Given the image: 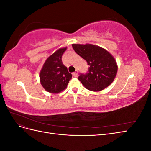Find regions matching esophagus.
I'll return each mask as SVG.
<instances>
[{
  "instance_id": "34e87169",
  "label": "esophagus",
  "mask_w": 151,
  "mask_h": 151,
  "mask_svg": "<svg viewBox=\"0 0 151 151\" xmlns=\"http://www.w3.org/2000/svg\"><path fill=\"white\" fill-rule=\"evenodd\" d=\"M77 74H78V71H77V70H76V72L72 73V75H73V76H74V77H77Z\"/></svg>"
}]
</instances>
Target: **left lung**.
Wrapping results in <instances>:
<instances>
[{
	"label": "left lung",
	"instance_id": "1",
	"mask_svg": "<svg viewBox=\"0 0 151 151\" xmlns=\"http://www.w3.org/2000/svg\"><path fill=\"white\" fill-rule=\"evenodd\" d=\"M72 46L89 65L88 73L81 74L78 77L86 89L100 91L113 83L118 66L115 59L106 50L91 44H72Z\"/></svg>",
	"mask_w": 151,
	"mask_h": 151
}]
</instances>
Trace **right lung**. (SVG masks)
Returning a JSON list of instances; mask_svg holds the SVG:
<instances>
[{
  "mask_svg": "<svg viewBox=\"0 0 151 151\" xmlns=\"http://www.w3.org/2000/svg\"><path fill=\"white\" fill-rule=\"evenodd\" d=\"M67 48L57 50L44 63L40 72L41 84L50 93L57 94L65 89L72 74L63 64L62 57Z\"/></svg>",
  "mask_w": 151,
  "mask_h": 151,
  "instance_id": "add662e5",
  "label": "right lung"
}]
</instances>
